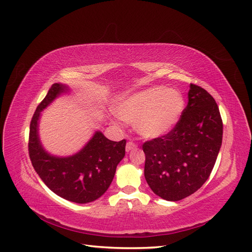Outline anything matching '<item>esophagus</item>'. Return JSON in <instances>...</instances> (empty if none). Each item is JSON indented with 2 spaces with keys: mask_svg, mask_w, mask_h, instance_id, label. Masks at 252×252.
Segmentation results:
<instances>
[{
  "mask_svg": "<svg viewBox=\"0 0 252 252\" xmlns=\"http://www.w3.org/2000/svg\"><path fill=\"white\" fill-rule=\"evenodd\" d=\"M136 148V144L133 143L132 141H129L127 144H126V151H130L132 149H135Z\"/></svg>",
  "mask_w": 252,
  "mask_h": 252,
  "instance_id": "obj_1",
  "label": "esophagus"
}]
</instances>
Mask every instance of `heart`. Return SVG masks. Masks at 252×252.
I'll return each instance as SVG.
<instances>
[{"mask_svg":"<svg viewBox=\"0 0 252 252\" xmlns=\"http://www.w3.org/2000/svg\"><path fill=\"white\" fill-rule=\"evenodd\" d=\"M184 107V96L179 90L154 86L124 97L117 112L122 120L134 123L143 138L156 139L172 130Z\"/></svg>","mask_w":252,"mask_h":252,"instance_id":"heart-1","label":"heart"}]
</instances>
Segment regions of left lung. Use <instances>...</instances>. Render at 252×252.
I'll return each instance as SVG.
<instances>
[{"label": "left lung", "mask_w": 252, "mask_h": 252, "mask_svg": "<svg viewBox=\"0 0 252 252\" xmlns=\"http://www.w3.org/2000/svg\"><path fill=\"white\" fill-rule=\"evenodd\" d=\"M223 139L218 104L204 88L190 84L188 103L171 131L143 144L144 174L157 195L177 202L207 181Z\"/></svg>", "instance_id": "left-lung-1"}]
</instances>
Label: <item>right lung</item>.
<instances>
[{
	"mask_svg": "<svg viewBox=\"0 0 252 252\" xmlns=\"http://www.w3.org/2000/svg\"><path fill=\"white\" fill-rule=\"evenodd\" d=\"M65 90L62 84H53L36 107L30 122L28 151L34 170L51 191L70 202L85 204L98 199L110 186L125 156L126 140L113 142L97 131L72 157L56 158L45 152L37 135V121L41 111Z\"/></svg>",
	"mask_w": 252,
	"mask_h": 252,
	"instance_id": "obj_1",
	"label": "right lung"
}]
</instances>
